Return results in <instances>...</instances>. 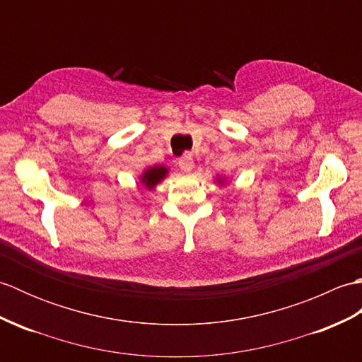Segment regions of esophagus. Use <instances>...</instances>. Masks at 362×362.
<instances>
[{
    "label": "esophagus",
    "instance_id": "esophagus-1",
    "mask_svg": "<svg viewBox=\"0 0 362 362\" xmlns=\"http://www.w3.org/2000/svg\"><path fill=\"white\" fill-rule=\"evenodd\" d=\"M177 163H179V168L183 173H189V171H193V168H194V158L191 157L189 153H185V156L179 158Z\"/></svg>",
    "mask_w": 362,
    "mask_h": 362
}]
</instances>
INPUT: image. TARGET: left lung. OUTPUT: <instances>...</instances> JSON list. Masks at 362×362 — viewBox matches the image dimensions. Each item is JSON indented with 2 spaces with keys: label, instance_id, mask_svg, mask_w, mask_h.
Listing matches in <instances>:
<instances>
[{
  "label": "left lung",
  "instance_id": "1",
  "mask_svg": "<svg viewBox=\"0 0 362 362\" xmlns=\"http://www.w3.org/2000/svg\"><path fill=\"white\" fill-rule=\"evenodd\" d=\"M216 179H218V183H219V185L222 187V185H224V183H226V179H224V177H216Z\"/></svg>",
  "mask_w": 362,
  "mask_h": 362
}]
</instances>
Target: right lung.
<instances>
[{"instance_id": "obj_1", "label": "right lung", "mask_w": 362, "mask_h": 362, "mask_svg": "<svg viewBox=\"0 0 362 362\" xmlns=\"http://www.w3.org/2000/svg\"><path fill=\"white\" fill-rule=\"evenodd\" d=\"M169 173V169L166 166H161V165H156V166H151L148 169H144L143 174L140 175V182L141 185L146 189H153L156 188L158 183L166 179V175Z\"/></svg>"}]
</instances>
